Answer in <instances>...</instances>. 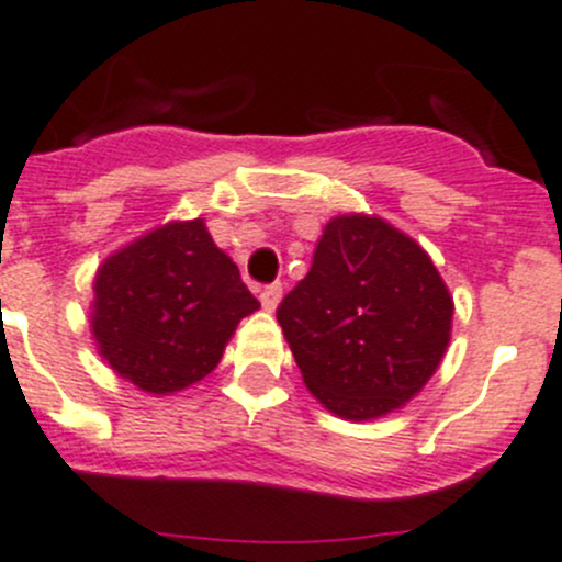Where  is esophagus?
<instances>
[{"label":"esophagus","instance_id":"esophagus-1","mask_svg":"<svg viewBox=\"0 0 562 562\" xmlns=\"http://www.w3.org/2000/svg\"><path fill=\"white\" fill-rule=\"evenodd\" d=\"M280 299H282L280 282H271V285H266L263 291H260V304H263L266 310H274L277 304H280Z\"/></svg>","mask_w":562,"mask_h":562}]
</instances>
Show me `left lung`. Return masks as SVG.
Wrapping results in <instances>:
<instances>
[{
	"label": "left lung",
	"mask_w": 562,
	"mask_h": 562,
	"mask_svg": "<svg viewBox=\"0 0 562 562\" xmlns=\"http://www.w3.org/2000/svg\"><path fill=\"white\" fill-rule=\"evenodd\" d=\"M277 321L307 390L340 417L373 419L403 406L439 368L453 299L412 238L351 214L326 225Z\"/></svg>",
	"instance_id": "1"
}]
</instances>
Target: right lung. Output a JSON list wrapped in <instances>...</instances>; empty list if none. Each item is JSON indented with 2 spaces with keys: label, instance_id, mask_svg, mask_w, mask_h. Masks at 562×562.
Here are the masks:
<instances>
[{
  "label": "right lung",
  "instance_id": "add662e5",
  "mask_svg": "<svg viewBox=\"0 0 562 562\" xmlns=\"http://www.w3.org/2000/svg\"><path fill=\"white\" fill-rule=\"evenodd\" d=\"M92 335L103 359L145 392L205 379L244 315L260 307L200 220L172 222L98 269Z\"/></svg>",
  "mask_w": 562,
  "mask_h": 562
}]
</instances>
